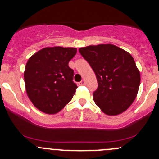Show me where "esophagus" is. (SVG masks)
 I'll return each mask as SVG.
<instances>
[{
    "mask_svg": "<svg viewBox=\"0 0 159 159\" xmlns=\"http://www.w3.org/2000/svg\"><path fill=\"white\" fill-rule=\"evenodd\" d=\"M79 84H80V85H84V84H85V81H81V82L79 83Z\"/></svg>",
    "mask_w": 159,
    "mask_h": 159,
    "instance_id": "obj_1",
    "label": "esophagus"
}]
</instances>
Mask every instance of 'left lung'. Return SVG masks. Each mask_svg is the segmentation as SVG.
I'll list each match as a JSON object with an SVG mask.
<instances>
[{
	"label": "left lung",
	"mask_w": 159,
	"mask_h": 159,
	"mask_svg": "<svg viewBox=\"0 0 159 159\" xmlns=\"http://www.w3.org/2000/svg\"><path fill=\"white\" fill-rule=\"evenodd\" d=\"M98 81L93 98L108 115L122 113L133 103L140 84V72L134 58L113 44L91 45L79 49Z\"/></svg>",
	"instance_id": "8db88e82"
}]
</instances>
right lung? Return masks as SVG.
Returning a JSON list of instances; mask_svg holds the SVG:
<instances>
[{"mask_svg":"<svg viewBox=\"0 0 159 159\" xmlns=\"http://www.w3.org/2000/svg\"><path fill=\"white\" fill-rule=\"evenodd\" d=\"M76 53L75 48H45L28 61L24 74L25 87L38 109L55 114L71 100L78 86L68 63Z\"/></svg>","mask_w":159,"mask_h":159,"instance_id":"obj_1","label":"right lung"}]
</instances>
